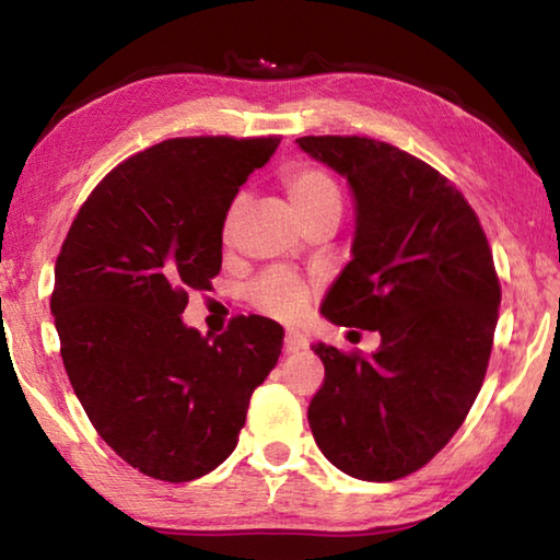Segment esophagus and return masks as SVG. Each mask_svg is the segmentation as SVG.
Wrapping results in <instances>:
<instances>
[{
	"instance_id": "1",
	"label": "esophagus",
	"mask_w": 560,
	"mask_h": 560,
	"mask_svg": "<svg viewBox=\"0 0 560 560\" xmlns=\"http://www.w3.org/2000/svg\"><path fill=\"white\" fill-rule=\"evenodd\" d=\"M283 346H287L289 353H299V350L308 348V338L296 334V330H289V334L283 336Z\"/></svg>"
}]
</instances>
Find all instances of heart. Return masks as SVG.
<instances>
[{
    "label": "heart",
    "instance_id": "heart-1",
    "mask_svg": "<svg viewBox=\"0 0 560 560\" xmlns=\"http://www.w3.org/2000/svg\"><path fill=\"white\" fill-rule=\"evenodd\" d=\"M283 187H287L293 210L299 212L301 222H308L314 220V217L324 214L340 217V210H343V195H340L336 177L318 165L301 163L289 167L287 173H283ZM242 205L244 195H236L230 210L224 214V234H230L234 230V222L242 212ZM246 299H249L252 306L261 311V314L279 320H293L301 316L303 308H306L308 289L303 287L296 277H291L289 271L271 269L267 273H261V277L246 289Z\"/></svg>",
    "mask_w": 560,
    "mask_h": 560
}]
</instances>
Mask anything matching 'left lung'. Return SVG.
Segmentation results:
<instances>
[{
    "label": "left lung",
    "mask_w": 560,
    "mask_h": 560,
    "mask_svg": "<svg viewBox=\"0 0 560 560\" xmlns=\"http://www.w3.org/2000/svg\"><path fill=\"white\" fill-rule=\"evenodd\" d=\"M303 153L336 170L355 234L320 314L381 334L371 358L318 343L326 377L308 424L330 464L395 481L424 467L479 395L501 287L477 214L447 177L405 150L358 136H306Z\"/></svg>",
    "instance_id": "left-lung-1"
}]
</instances>
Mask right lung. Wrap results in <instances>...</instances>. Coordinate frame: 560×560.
<instances>
[{"instance_id":"right-lung-1","label":"right lung","mask_w":560,"mask_h":560,"mask_svg":"<svg viewBox=\"0 0 560 560\" xmlns=\"http://www.w3.org/2000/svg\"><path fill=\"white\" fill-rule=\"evenodd\" d=\"M279 138H173L128 158L75 214L51 316L73 393L130 467L192 481L230 457L283 330L232 318L214 340L179 318L222 269L224 214Z\"/></svg>"}]
</instances>
